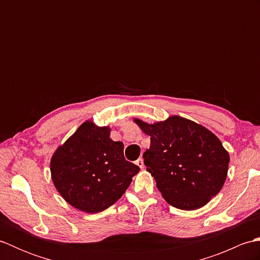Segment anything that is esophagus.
I'll list each match as a JSON object with an SVG mask.
<instances>
[{
  "instance_id": "1",
  "label": "esophagus",
  "mask_w": 260,
  "mask_h": 260,
  "mask_svg": "<svg viewBox=\"0 0 260 260\" xmlns=\"http://www.w3.org/2000/svg\"><path fill=\"white\" fill-rule=\"evenodd\" d=\"M136 165H139V167H140L142 170L144 169V159H143L142 157H140V158L136 161Z\"/></svg>"
}]
</instances>
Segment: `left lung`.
<instances>
[{
  "label": "left lung",
  "instance_id": "8db88e82",
  "mask_svg": "<svg viewBox=\"0 0 260 260\" xmlns=\"http://www.w3.org/2000/svg\"><path fill=\"white\" fill-rule=\"evenodd\" d=\"M151 146L143 154L146 170L171 206L196 210L217 196L228 173L229 154L206 127L180 116L147 124L135 119Z\"/></svg>",
  "mask_w": 260,
  "mask_h": 260
}]
</instances>
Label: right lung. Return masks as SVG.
I'll return each mask as SVG.
<instances>
[{
    "label": "right lung",
    "instance_id": "obj_1",
    "mask_svg": "<svg viewBox=\"0 0 260 260\" xmlns=\"http://www.w3.org/2000/svg\"><path fill=\"white\" fill-rule=\"evenodd\" d=\"M109 134V127L87 120L51 158V176L58 192L87 213L104 211L114 204L140 171L125 159L123 143L114 142Z\"/></svg>",
    "mask_w": 260,
    "mask_h": 260
}]
</instances>
